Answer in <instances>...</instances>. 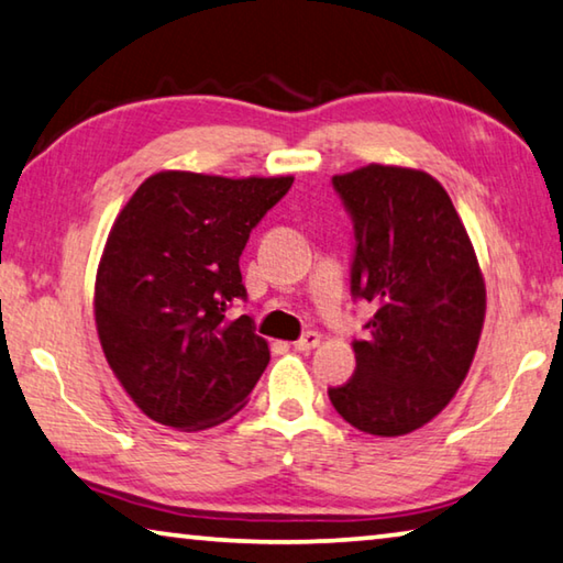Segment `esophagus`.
Masks as SVG:
<instances>
[{"label": "esophagus", "mask_w": 563, "mask_h": 563, "mask_svg": "<svg viewBox=\"0 0 563 563\" xmlns=\"http://www.w3.org/2000/svg\"><path fill=\"white\" fill-rule=\"evenodd\" d=\"M292 345L298 352H310V350H316L320 345V335H318V332H305V335L300 340H295Z\"/></svg>", "instance_id": "34e87169"}]
</instances>
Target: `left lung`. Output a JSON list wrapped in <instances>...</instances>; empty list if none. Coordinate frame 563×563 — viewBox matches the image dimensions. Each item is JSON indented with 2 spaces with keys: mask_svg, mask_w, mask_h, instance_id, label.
<instances>
[{
  "mask_svg": "<svg viewBox=\"0 0 563 563\" xmlns=\"http://www.w3.org/2000/svg\"><path fill=\"white\" fill-rule=\"evenodd\" d=\"M355 221L352 295L375 308L352 342L355 375L330 387L360 432L399 437L452 402L482 338L487 288L470 233L437 178L369 164L332 176Z\"/></svg>",
  "mask_w": 563,
  "mask_h": 563,
  "instance_id": "obj_1",
  "label": "left lung"
}]
</instances>
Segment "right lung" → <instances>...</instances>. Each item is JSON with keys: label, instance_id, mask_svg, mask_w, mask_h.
Segmentation results:
<instances>
[{"label": "right lung", "instance_id": "obj_1", "mask_svg": "<svg viewBox=\"0 0 563 563\" xmlns=\"http://www.w3.org/2000/svg\"><path fill=\"white\" fill-rule=\"evenodd\" d=\"M292 176L225 178L158 170L113 221L93 320L113 375L141 412L178 432L241 412L268 367L253 320L225 316L245 300L241 253Z\"/></svg>", "mask_w": 563, "mask_h": 563}]
</instances>
